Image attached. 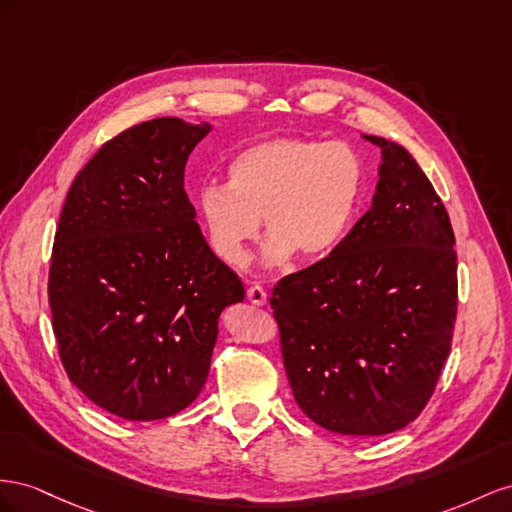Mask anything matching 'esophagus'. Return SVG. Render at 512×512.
<instances>
[{"label": "esophagus", "mask_w": 512, "mask_h": 512, "mask_svg": "<svg viewBox=\"0 0 512 512\" xmlns=\"http://www.w3.org/2000/svg\"><path fill=\"white\" fill-rule=\"evenodd\" d=\"M246 298H248V302L255 304V306H266V304H268L266 289L259 287V285H253L251 289H248V291H246Z\"/></svg>", "instance_id": "obj_1"}]
</instances>
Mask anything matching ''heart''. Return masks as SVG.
Segmentation results:
<instances>
[{
    "label": "heart",
    "instance_id": "b5f03b06",
    "mask_svg": "<svg viewBox=\"0 0 512 512\" xmlns=\"http://www.w3.org/2000/svg\"><path fill=\"white\" fill-rule=\"evenodd\" d=\"M362 195V158L347 143L274 137L233 156L227 184L203 186L197 210L212 253L231 268L248 266L264 218L261 261L283 268L296 255L317 264L337 253Z\"/></svg>",
    "mask_w": 512,
    "mask_h": 512
}]
</instances>
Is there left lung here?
I'll list each match as a JSON object with an SVG mask.
<instances>
[{
	"label": "left lung",
	"mask_w": 512,
	"mask_h": 512,
	"mask_svg": "<svg viewBox=\"0 0 512 512\" xmlns=\"http://www.w3.org/2000/svg\"><path fill=\"white\" fill-rule=\"evenodd\" d=\"M382 150L371 210L328 259L276 283L270 306L300 410L334 433L399 431L425 410L457 317L455 233L403 145Z\"/></svg>",
	"instance_id": "8db88e82"
}]
</instances>
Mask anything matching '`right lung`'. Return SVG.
<instances>
[{"instance_id":"add662e5","label":"right lung","mask_w":512,"mask_h":512,"mask_svg":"<svg viewBox=\"0 0 512 512\" xmlns=\"http://www.w3.org/2000/svg\"><path fill=\"white\" fill-rule=\"evenodd\" d=\"M208 122L156 118L124 130L72 182L49 270L53 332L87 399L126 420H160L206 384L218 317L244 300L184 191Z\"/></svg>"}]
</instances>
